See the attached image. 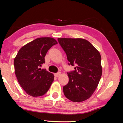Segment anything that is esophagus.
Returning a JSON list of instances; mask_svg holds the SVG:
<instances>
[{"instance_id":"1","label":"esophagus","mask_w":123,"mask_h":123,"mask_svg":"<svg viewBox=\"0 0 123 123\" xmlns=\"http://www.w3.org/2000/svg\"><path fill=\"white\" fill-rule=\"evenodd\" d=\"M60 75H61V73H60V72H58V73L55 74V77H60Z\"/></svg>"}]
</instances>
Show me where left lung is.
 Instances as JSON below:
<instances>
[{
	"instance_id": "left-lung-1",
	"label": "left lung",
	"mask_w": 123,
	"mask_h": 123,
	"mask_svg": "<svg viewBox=\"0 0 123 123\" xmlns=\"http://www.w3.org/2000/svg\"><path fill=\"white\" fill-rule=\"evenodd\" d=\"M74 71L68 72L69 81L63 87V93L73 102L88 99L97 88L102 75L100 52L88 41L81 38H58Z\"/></svg>"
}]
</instances>
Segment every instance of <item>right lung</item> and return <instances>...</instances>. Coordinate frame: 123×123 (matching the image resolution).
<instances>
[{
	"mask_svg": "<svg viewBox=\"0 0 123 123\" xmlns=\"http://www.w3.org/2000/svg\"><path fill=\"white\" fill-rule=\"evenodd\" d=\"M57 41L49 37L39 38L21 48L14 59L15 73L27 94L38 97L47 92L54 79L53 74L41 69L48 50Z\"/></svg>",
	"mask_w": 123,
	"mask_h": 123,
	"instance_id": "1",
	"label": "right lung"
}]
</instances>
